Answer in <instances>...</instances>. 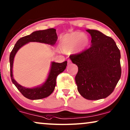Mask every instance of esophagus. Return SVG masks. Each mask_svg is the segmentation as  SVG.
Instances as JSON below:
<instances>
[{
    "instance_id": "1",
    "label": "esophagus",
    "mask_w": 130,
    "mask_h": 130,
    "mask_svg": "<svg viewBox=\"0 0 130 130\" xmlns=\"http://www.w3.org/2000/svg\"><path fill=\"white\" fill-rule=\"evenodd\" d=\"M71 63V61L70 59H68V64L69 65Z\"/></svg>"
}]
</instances>
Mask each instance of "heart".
I'll list each match as a JSON object with an SVG mask.
<instances>
[{
  "label": "heart",
  "mask_w": 130,
  "mask_h": 130,
  "mask_svg": "<svg viewBox=\"0 0 130 130\" xmlns=\"http://www.w3.org/2000/svg\"><path fill=\"white\" fill-rule=\"evenodd\" d=\"M88 37L81 32H74L64 36L61 42V49L64 52H70L76 46L78 50L81 51L87 46Z\"/></svg>",
  "instance_id": "b5f03b06"
}]
</instances>
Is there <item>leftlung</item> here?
<instances>
[{
    "label": "left lung",
    "mask_w": 130,
    "mask_h": 130,
    "mask_svg": "<svg viewBox=\"0 0 130 130\" xmlns=\"http://www.w3.org/2000/svg\"><path fill=\"white\" fill-rule=\"evenodd\" d=\"M91 46L69 58L78 67L75 82L78 92L89 100L105 98L113 92L121 75V54L112 38L87 29Z\"/></svg>",
    "instance_id": "obj_1"
}]
</instances>
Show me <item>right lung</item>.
Here are the masks:
<instances>
[{
  "label": "right lung",
  "instance_id": "add662e5",
  "mask_svg": "<svg viewBox=\"0 0 130 130\" xmlns=\"http://www.w3.org/2000/svg\"><path fill=\"white\" fill-rule=\"evenodd\" d=\"M57 39L58 36L56 35V29L50 28L42 30L35 31L30 35L20 38L14 45L12 52H10L9 57L10 77L13 84L16 86L18 90L25 97L29 100H34L42 99L50 95L53 92L56 86V78L58 75L65 69L67 65V61H65L62 63L52 62L48 76L43 85L33 88H28L20 85L13 78V63L16 54L22 46L30 42L43 43L53 46L55 44Z\"/></svg>",
  "mask_w": 130,
  "mask_h": 130
}]
</instances>
